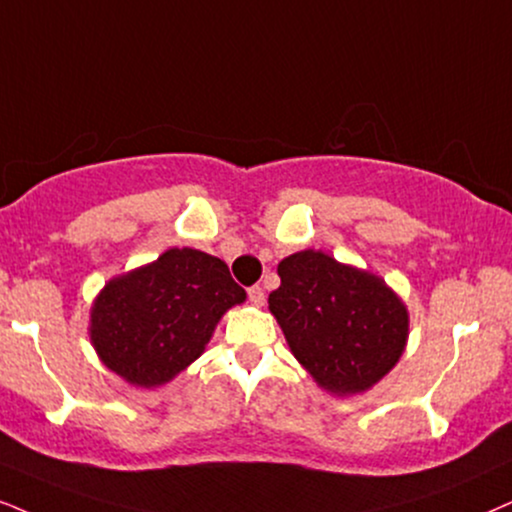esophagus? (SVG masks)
Listing matches in <instances>:
<instances>
[{
	"label": "esophagus",
	"instance_id": "esophagus-1",
	"mask_svg": "<svg viewBox=\"0 0 512 512\" xmlns=\"http://www.w3.org/2000/svg\"><path fill=\"white\" fill-rule=\"evenodd\" d=\"M248 300L255 304V307H262L267 297H264V290L260 286H250L248 288Z\"/></svg>",
	"mask_w": 512,
	"mask_h": 512
}]
</instances>
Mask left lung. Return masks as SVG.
Instances as JSON below:
<instances>
[{
	"label": "left lung",
	"instance_id": "8db88e82",
	"mask_svg": "<svg viewBox=\"0 0 512 512\" xmlns=\"http://www.w3.org/2000/svg\"><path fill=\"white\" fill-rule=\"evenodd\" d=\"M281 286L269 309L295 359L335 394L364 392L404 352L409 314L378 276L319 250L295 252L278 264Z\"/></svg>",
	"mask_w": 512,
	"mask_h": 512
}]
</instances>
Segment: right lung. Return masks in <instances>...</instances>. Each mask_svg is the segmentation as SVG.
<instances>
[{
	"instance_id": "add662e5",
	"label": "right lung",
	"mask_w": 512,
	"mask_h": 512,
	"mask_svg": "<svg viewBox=\"0 0 512 512\" xmlns=\"http://www.w3.org/2000/svg\"><path fill=\"white\" fill-rule=\"evenodd\" d=\"M245 290L217 257L172 248L113 278L92 307V342L103 364L139 387L172 380L196 361L222 314Z\"/></svg>"
}]
</instances>
